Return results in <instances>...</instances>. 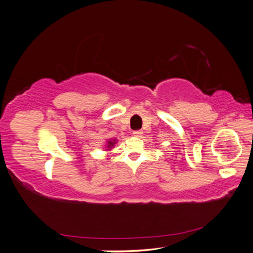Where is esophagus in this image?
I'll list each match as a JSON object with an SVG mask.
<instances>
[{"label": "esophagus", "instance_id": "34e87169", "mask_svg": "<svg viewBox=\"0 0 253 253\" xmlns=\"http://www.w3.org/2000/svg\"><path fill=\"white\" fill-rule=\"evenodd\" d=\"M141 134H143V131H140V130L133 132V135H134V136H136V137H140Z\"/></svg>", "mask_w": 253, "mask_h": 253}]
</instances>
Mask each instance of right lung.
Segmentation results:
<instances>
[{"mask_svg": "<svg viewBox=\"0 0 253 253\" xmlns=\"http://www.w3.org/2000/svg\"><path fill=\"white\" fill-rule=\"evenodd\" d=\"M117 143V141H116V139H113V140H108L107 141V150H110V149H112V148L115 146V144Z\"/></svg>", "mask_w": 253, "mask_h": 253, "instance_id": "add662e5", "label": "right lung"}]
</instances>
